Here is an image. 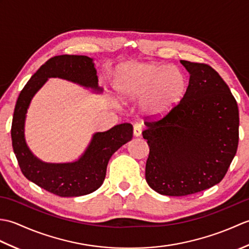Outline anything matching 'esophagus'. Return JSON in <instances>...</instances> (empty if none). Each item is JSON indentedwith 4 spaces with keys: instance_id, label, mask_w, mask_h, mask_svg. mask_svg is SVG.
<instances>
[{
    "instance_id": "esophagus-1",
    "label": "esophagus",
    "mask_w": 249,
    "mask_h": 249,
    "mask_svg": "<svg viewBox=\"0 0 249 249\" xmlns=\"http://www.w3.org/2000/svg\"><path fill=\"white\" fill-rule=\"evenodd\" d=\"M142 130H143V126H142V124H136L134 126V136L140 137L142 134Z\"/></svg>"
}]
</instances>
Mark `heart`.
Segmentation results:
<instances>
[{"label": "heart", "mask_w": 249, "mask_h": 249, "mask_svg": "<svg viewBox=\"0 0 249 249\" xmlns=\"http://www.w3.org/2000/svg\"><path fill=\"white\" fill-rule=\"evenodd\" d=\"M115 89L124 99L140 96V112L147 119H160L176 108L182 99L186 79L174 66L129 63L121 67Z\"/></svg>", "instance_id": "obj_1"}]
</instances>
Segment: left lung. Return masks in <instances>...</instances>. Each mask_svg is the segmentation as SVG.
Instances as JSON below:
<instances>
[{
    "label": "left lung",
    "instance_id": "obj_1",
    "mask_svg": "<svg viewBox=\"0 0 249 249\" xmlns=\"http://www.w3.org/2000/svg\"><path fill=\"white\" fill-rule=\"evenodd\" d=\"M189 73L186 92L161 120L145 122L150 147L145 179L156 193L187 196L218 184L239 144V108L218 72L179 61Z\"/></svg>",
    "mask_w": 249,
    "mask_h": 249
}]
</instances>
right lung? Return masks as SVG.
I'll return each instance as SVG.
<instances>
[{
    "label": "right lung",
    "instance_id": "obj_1",
    "mask_svg": "<svg viewBox=\"0 0 249 249\" xmlns=\"http://www.w3.org/2000/svg\"><path fill=\"white\" fill-rule=\"evenodd\" d=\"M49 78H61L94 92L102 93L93 59L87 55H57L41 65L25 84L16 104L13 124V149L23 176L47 192L60 197H79L98 189L106 177L109 160L133 138L129 123L95 133L87 150L76 161L52 163L37 158L25 141L24 125L31 100Z\"/></svg>",
    "mask_w": 249,
    "mask_h": 249
}]
</instances>
